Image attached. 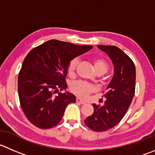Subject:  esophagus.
<instances>
[{
	"instance_id": "obj_1",
	"label": "esophagus",
	"mask_w": 155,
	"mask_h": 155,
	"mask_svg": "<svg viewBox=\"0 0 155 155\" xmlns=\"http://www.w3.org/2000/svg\"><path fill=\"white\" fill-rule=\"evenodd\" d=\"M76 103H79V104H84L85 103V101H82L81 100V99H79V98H76Z\"/></svg>"
}]
</instances>
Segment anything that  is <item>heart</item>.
I'll list each match as a JSON object with an SVG mask.
<instances>
[{"label": "heart", "instance_id": "heart-1", "mask_svg": "<svg viewBox=\"0 0 155 155\" xmlns=\"http://www.w3.org/2000/svg\"><path fill=\"white\" fill-rule=\"evenodd\" d=\"M79 58H76L72 60L68 65L67 71L69 75L73 76L76 72V67L79 64ZM93 66L97 74H104L108 70V64L105 60L101 58H96L92 61ZM70 91L75 95L78 96L82 98H85L89 94L93 92L94 90V86L89 83H87L82 81H76L70 84Z\"/></svg>", "mask_w": 155, "mask_h": 155}]
</instances>
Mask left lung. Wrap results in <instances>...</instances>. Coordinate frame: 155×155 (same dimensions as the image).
I'll return each instance as SVG.
<instances>
[{
  "label": "left lung",
  "mask_w": 155,
  "mask_h": 155,
  "mask_svg": "<svg viewBox=\"0 0 155 155\" xmlns=\"http://www.w3.org/2000/svg\"><path fill=\"white\" fill-rule=\"evenodd\" d=\"M112 61L114 73L107 87L103 106L93 104L94 113L85 124L94 131L103 132L119 124L130 106L136 88V67L133 61L116 46L97 45Z\"/></svg>",
  "instance_id": "1"
}]
</instances>
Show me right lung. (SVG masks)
<instances>
[{"mask_svg":"<svg viewBox=\"0 0 155 155\" xmlns=\"http://www.w3.org/2000/svg\"><path fill=\"white\" fill-rule=\"evenodd\" d=\"M58 40L35 48L24 59L18 76V94L27 119L40 129L59 124L67 105L76 103L71 93H58L67 87L66 76L70 61L92 48Z\"/></svg>","mask_w":155,"mask_h":155,"instance_id":"add662e5","label":"right lung"}]
</instances>
